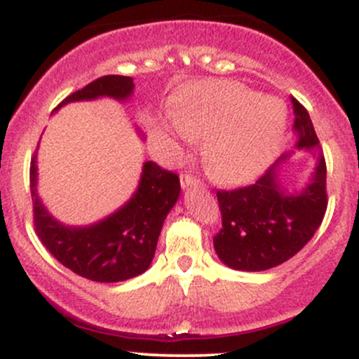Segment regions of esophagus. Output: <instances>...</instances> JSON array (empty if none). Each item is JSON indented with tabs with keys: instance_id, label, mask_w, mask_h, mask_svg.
I'll return each instance as SVG.
<instances>
[{
	"instance_id": "34e87169",
	"label": "esophagus",
	"mask_w": 359,
	"mask_h": 359,
	"mask_svg": "<svg viewBox=\"0 0 359 359\" xmlns=\"http://www.w3.org/2000/svg\"><path fill=\"white\" fill-rule=\"evenodd\" d=\"M180 184H182L184 189H187V187H192V185L199 184V179H197L194 174H191V172L184 170L182 174H180Z\"/></svg>"
}]
</instances>
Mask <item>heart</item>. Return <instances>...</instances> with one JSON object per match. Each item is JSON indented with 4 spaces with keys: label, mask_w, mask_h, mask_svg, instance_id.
Returning a JSON list of instances; mask_svg holds the SVG:
<instances>
[{
    "label": "heart",
    "mask_w": 359,
    "mask_h": 359,
    "mask_svg": "<svg viewBox=\"0 0 359 359\" xmlns=\"http://www.w3.org/2000/svg\"><path fill=\"white\" fill-rule=\"evenodd\" d=\"M182 133L209 138L204 163L209 175L222 184L255 179L277 154L287 113L277 100L233 82H205L189 90L172 113Z\"/></svg>",
    "instance_id": "obj_1"
}]
</instances>
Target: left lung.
<instances>
[{
  "label": "left lung",
  "instance_id": "8db88e82",
  "mask_svg": "<svg viewBox=\"0 0 359 359\" xmlns=\"http://www.w3.org/2000/svg\"><path fill=\"white\" fill-rule=\"evenodd\" d=\"M299 148L319 154L312 184L288 196L278 182L277 165L255 184L217 191L222 228L214 236V250L234 270L262 271L282 265L311 241L327 209L325 160L307 109L290 96Z\"/></svg>",
  "mask_w": 359,
  "mask_h": 359
}]
</instances>
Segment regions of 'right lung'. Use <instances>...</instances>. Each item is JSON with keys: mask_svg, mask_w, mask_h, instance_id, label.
Masks as SVG:
<instances>
[{"mask_svg": "<svg viewBox=\"0 0 359 359\" xmlns=\"http://www.w3.org/2000/svg\"><path fill=\"white\" fill-rule=\"evenodd\" d=\"M135 84L126 76H102L69 94L71 101L111 96L125 100ZM36 155L30 162V192L34 201V226L42 245L64 266L93 282H123L143 273L154 259L158 234L168 211L180 194L179 175L156 162L143 165L138 191L130 203L108 219L89 228H65L45 211L36 197Z\"/></svg>", "mask_w": 359, "mask_h": 359, "instance_id": "obj_1", "label": "right lung"}]
</instances>
